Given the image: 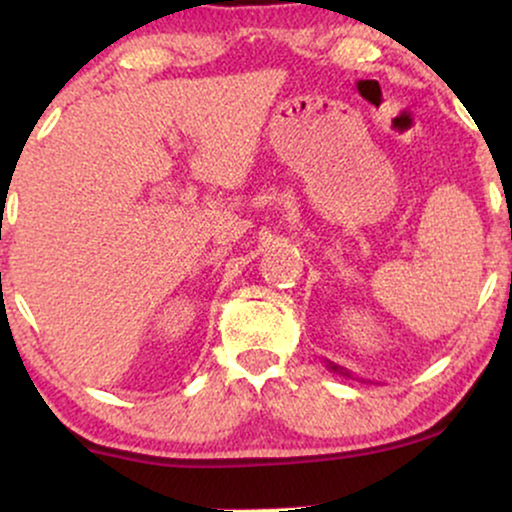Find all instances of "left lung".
<instances>
[{
  "label": "left lung",
  "mask_w": 512,
  "mask_h": 512,
  "mask_svg": "<svg viewBox=\"0 0 512 512\" xmlns=\"http://www.w3.org/2000/svg\"><path fill=\"white\" fill-rule=\"evenodd\" d=\"M327 368H330L332 370V373H339V375H344V378H351V380H354L356 378V375L354 373H349V370H346V368H342V366H337V363H332V361H327ZM358 380V378H356Z\"/></svg>",
  "instance_id": "1"
}]
</instances>
